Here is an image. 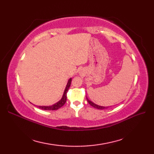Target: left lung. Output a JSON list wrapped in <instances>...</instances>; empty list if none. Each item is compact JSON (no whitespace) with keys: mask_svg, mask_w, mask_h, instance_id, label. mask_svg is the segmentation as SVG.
Returning a JSON list of instances; mask_svg holds the SVG:
<instances>
[{"mask_svg":"<svg viewBox=\"0 0 154 154\" xmlns=\"http://www.w3.org/2000/svg\"><path fill=\"white\" fill-rule=\"evenodd\" d=\"M87 101H88V103H89V104H91V106H93L94 108H95V109H97L103 110V109H106V108H108V107H105V106H101L97 105V104H95L93 103V102H91V101L89 100L88 99H87Z\"/></svg>","mask_w":154,"mask_h":154,"instance_id":"left-lung-1","label":"left lung"}]
</instances>
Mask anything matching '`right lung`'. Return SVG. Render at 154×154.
I'll list each match as a JSON object with an SVG mask.
<instances>
[{
	"label": "right lung",
	"mask_w": 154,
	"mask_h": 154,
	"mask_svg": "<svg viewBox=\"0 0 154 154\" xmlns=\"http://www.w3.org/2000/svg\"><path fill=\"white\" fill-rule=\"evenodd\" d=\"M71 79H69L68 81V83L67 84V86L66 88H65V91H64V93H63V95L61 99L57 102V103H55V104L52 106H38V108H40V109H42V110H57L61 108V106H63L65 102H66L67 100V91L69 90V88L70 85H71Z\"/></svg>",
	"instance_id": "obj_1"
}]
</instances>
